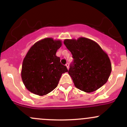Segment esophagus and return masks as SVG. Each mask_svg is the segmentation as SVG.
<instances>
[{
	"mask_svg": "<svg viewBox=\"0 0 127 127\" xmlns=\"http://www.w3.org/2000/svg\"><path fill=\"white\" fill-rule=\"evenodd\" d=\"M65 66H66V68H67L68 69L69 68V64H68V63H66V65H65Z\"/></svg>",
	"mask_w": 127,
	"mask_h": 127,
	"instance_id": "34e87169",
	"label": "esophagus"
}]
</instances>
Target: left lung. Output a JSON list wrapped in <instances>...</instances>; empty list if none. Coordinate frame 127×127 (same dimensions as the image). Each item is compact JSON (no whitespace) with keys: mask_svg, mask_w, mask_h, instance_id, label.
I'll list each match as a JSON object with an SVG mask.
<instances>
[{"mask_svg":"<svg viewBox=\"0 0 127 127\" xmlns=\"http://www.w3.org/2000/svg\"><path fill=\"white\" fill-rule=\"evenodd\" d=\"M64 43L74 59L68 74L76 88L91 93L107 82L111 74V64L98 43L85 37L65 39Z\"/></svg>","mask_w":127,"mask_h":127,"instance_id":"8db88e82","label":"left lung"}]
</instances>
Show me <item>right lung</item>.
Returning a JSON list of instances; mask_svg holds the SVG:
<instances>
[{
  "label": "right lung",
  "instance_id": "add662e5",
  "mask_svg": "<svg viewBox=\"0 0 127 127\" xmlns=\"http://www.w3.org/2000/svg\"><path fill=\"white\" fill-rule=\"evenodd\" d=\"M61 46V40L45 38L28 50L21 71L22 79L28 91L43 96L56 88L62 74L68 71L56 54Z\"/></svg>",
  "mask_w": 127,
  "mask_h": 127
}]
</instances>
